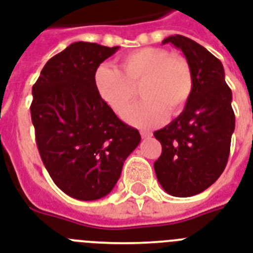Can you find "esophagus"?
I'll return each mask as SVG.
<instances>
[{
    "label": "esophagus",
    "instance_id": "esophagus-1",
    "mask_svg": "<svg viewBox=\"0 0 253 253\" xmlns=\"http://www.w3.org/2000/svg\"><path fill=\"white\" fill-rule=\"evenodd\" d=\"M140 133L142 138H149V137H152V132H149V130H140Z\"/></svg>",
    "mask_w": 253,
    "mask_h": 253
}]
</instances>
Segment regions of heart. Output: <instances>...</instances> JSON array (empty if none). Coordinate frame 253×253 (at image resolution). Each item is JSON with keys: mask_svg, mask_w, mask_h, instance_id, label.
<instances>
[{"mask_svg": "<svg viewBox=\"0 0 253 253\" xmlns=\"http://www.w3.org/2000/svg\"><path fill=\"white\" fill-rule=\"evenodd\" d=\"M96 91L117 115H121L137 96L142 101L125 113V119L138 126L161 123L169 115L185 108L194 89L191 66L185 56L170 54L165 48L145 47L126 54L120 70L100 66L95 72Z\"/></svg>", "mask_w": 253, "mask_h": 253, "instance_id": "obj_1", "label": "heart"}]
</instances>
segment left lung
I'll return each mask as SVG.
<instances>
[{"label": "left lung", "instance_id": "left-lung-1", "mask_svg": "<svg viewBox=\"0 0 253 253\" xmlns=\"http://www.w3.org/2000/svg\"><path fill=\"white\" fill-rule=\"evenodd\" d=\"M162 43L183 52L193 70L194 89L181 115L154 132L162 145L154 171L168 194L193 197L210 187L227 165L235 129L232 92L222 62L199 43L183 35Z\"/></svg>", "mask_w": 253, "mask_h": 253}]
</instances>
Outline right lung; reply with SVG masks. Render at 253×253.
<instances>
[{
  "instance_id": "obj_1",
  "label": "right lung",
  "mask_w": 253,
  "mask_h": 253,
  "mask_svg": "<svg viewBox=\"0 0 253 253\" xmlns=\"http://www.w3.org/2000/svg\"><path fill=\"white\" fill-rule=\"evenodd\" d=\"M117 50L72 43L44 64L33 85L31 121L43 165L63 193L79 201L111 193L141 141L96 91V70Z\"/></svg>"
}]
</instances>
